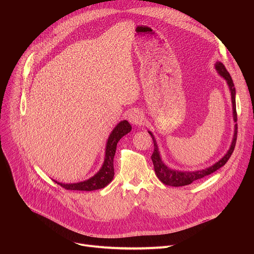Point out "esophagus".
<instances>
[{
  "mask_svg": "<svg viewBox=\"0 0 254 254\" xmlns=\"http://www.w3.org/2000/svg\"><path fill=\"white\" fill-rule=\"evenodd\" d=\"M127 120L133 126H140L143 122V115L141 112L137 110H132L131 112L128 113Z\"/></svg>",
  "mask_w": 254,
  "mask_h": 254,
  "instance_id": "1",
  "label": "esophagus"
}]
</instances>
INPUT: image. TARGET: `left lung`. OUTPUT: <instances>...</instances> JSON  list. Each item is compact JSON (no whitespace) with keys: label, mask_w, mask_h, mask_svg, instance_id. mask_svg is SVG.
<instances>
[{"label":"left lung","mask_w":254,"mask_h":254,"mask_svg":"<svg viewBox=\"0 0 254 254\" xmlns=\"http://www.w3.org/2000/svg\"><path fill=\"white\" fill-rule=\"evenodd\" d=\"M215 69L217 71V73H218L226 81V83L229 87V90H230V94H231L232 114H233V121H234V133H233L230 148L228 149L227 153L218 162H216L215 164H213L212 166H210L206 169L197 170V171L174 170V169L169 168L162 160L160 150H159V147L157 144V140H156L153 132L149 130V133L151 134V136L153 138L154 147H155L154 153L152 155V161L154 164L155 172H156V175L159 178V180L165 185L172 186V187H181V186L189 185V184L193 183L194 181L199 180L205 176H208L218 169H220L221 167H223L226 164V162L229 160V158L231 157V155L234 151L235 143H236V137H237V114H236V101H235L236 91H235V87L233 84V80H232L230 74L228 73V71L226 70L225 66L223 65V63L220 61H217L215 63Z\"/></svg>","instance_id":"left-lung-1"}]
</instances>
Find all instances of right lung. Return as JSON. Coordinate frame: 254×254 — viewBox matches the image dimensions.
I'll return each instance as SVG.
<instances>
[{
  "instance_id": "obj_1",
  "label": "right lung",
  "mask_w": 254,
  "mask_h": 254,
  "mask_svg": "<svg viewBox=\"0 0 254 254\" xmlns=\"http://www.w3.org/2000/svg\"><path fill=\"white\" fill-rule=\"evenodd\" d=\"M131 130V126L127 121L120 122L115 128L112 130L110 136L107 138L105 146V156L104 161L99 169V171L92 176L91 178L82 181L78 183L72 184H64L54 181L61 187L67 190H78V191H94L98 189H102L110 184L115 176V168H114V158L117 151V144L119 140L128 133Z\"/></svg>"
}]
</instances>
